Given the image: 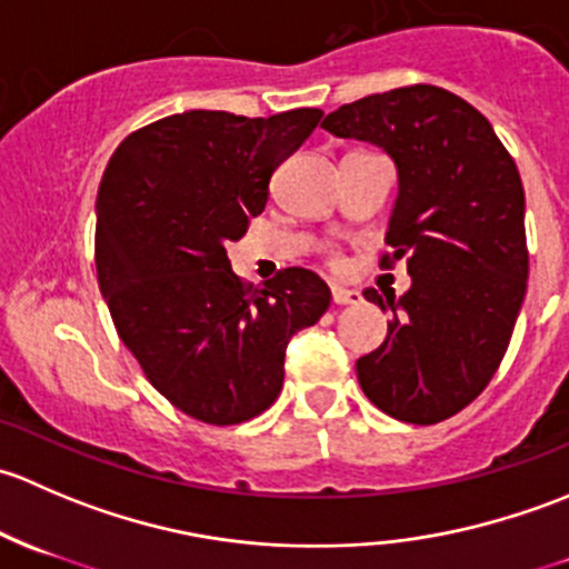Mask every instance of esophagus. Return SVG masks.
Returning <instances> with one entry per match:
<instances>
[{"mask_svg":"<svg viewBox=\"0 0 569 569\" xmlns=\"http://www.w3.org/2000/svg\"><path fill=\"white\" fill-rule=\"evenodd\" d=\"M360 300H363L360 291L343 289V286H332V302H336V306H358Z\"/></svg>","mask_w":569,"mask_h":569,"instance_id":"esophagus-1","label":"esophagus"}]
</instances>
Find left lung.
<instances>
[{
    "instance_id": "1",
    "label": "left lung",
    "mask_w": 569,
    "mask_h": 569,
    "mask_svg": "<svg viewBox=\"0 0 569 569\" xmlns=\"http://www.w3.org/2000/svg\"><path fill=\"white\" fill-rule=\"evenodd\" d=\"M321 129L363 140L399 176L386 242L407 258L412 286L391 308L388 336L358 360L371 405L405 423L460 412L496 375L526 297V194L490 120L435 84L396 88L338 107Z\"/></svg>"
}]
</instances>
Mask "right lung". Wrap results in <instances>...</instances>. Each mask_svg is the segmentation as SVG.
Masks as SVG:
<instances>
[{"label":"right lung","mask_w":569,"mask_h":569,"mask_svg":"<svg viewBox=\"0 0 569 569\" xmlns=\"http://www.w3.org/2000/svg\"><path fill=\"white\" fill-rule=\"evenodd\" d=\"M319 120L308 107L269 118L187 109L126 137L101 178L96 269L114 330L151 386L203 423L267 410L291 336L330 308L311 269L289 267L252 289L226 250Z\"/></svg>","instance_id":"right-lung-1"}]
</instances>
